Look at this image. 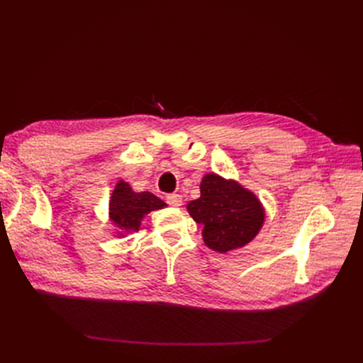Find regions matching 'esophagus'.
<instances>
[{"label": "esophagus", "mask_w": 363, "mask_h": 363, "mask_svg": "<svg viewBox=\"0 0 363 363\" xmlns=\"http://www.w3.org/2000/svg\"><path fill=\"white\" fill-rule=\"evenodd\" d=\"M167 203L172 207H179V206H182L183 199L179 194H169V195H167Z\"/></svg>", "instance_id": "34e87169"}]
</instances>
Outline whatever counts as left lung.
<instances>
[{"mask_svg":"<svg viewBox=\"0 0 363 363\" xmlns=\"http://www.w3.org/2000/svg\"><path fill=\"white\" fill-rule=\"evenodd\" d=\"M200 191L201 196L188 204V212L203 225V239L208 248L227 252L256 238L265 211L255 194L216 174L204 175Z\"/></svg>","mask_w":363,"mask_h":363,"instance_id":"left-lung-1","label":"left lung"}]
</instances>
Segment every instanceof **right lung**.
<instances>
[{"instance_id":"add662e5","label":"right lung","mask_w":363,"mask_h":363,"mask_svg":"<svg viewBox=\"0 0 363 363\" xmlns=\"http://www.w3.org/2000/svg\"><path fill=\"white\" fill-rule=\"evenodd\" d=\"M164 206L167 204L151 192H133L128 183L119 180L108 203V216L119 228V235L133 233L139 230L142 218Z\"/></svg>"}]
</instances>
